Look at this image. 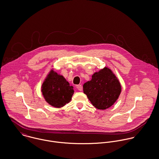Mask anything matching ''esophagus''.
Returning a JSON list of instances; mask_svg holds the SVG:
<instances>
[{
    "instance_id": "esophagus-1",
    "label": "esophagus",
    "mask_w": 159,
    "mask_h": 159,
    "mask_svg": "<svg viewBox=\"0 0 159 159\" xmlns=\"http://www.w3.org/2000/svg\"><path fill=\"white\" fill-rule=\"evenodd\" d=\"M77 88L79 91H82V85H78L77 86Z\"/></svg>"
}]
</instances>
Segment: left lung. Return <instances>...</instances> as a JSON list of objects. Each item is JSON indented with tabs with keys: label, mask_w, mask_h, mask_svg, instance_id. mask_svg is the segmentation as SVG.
I'll list each match as a JSON object with an SVG mask.
<instances>
[{
	"label": "left lung",
	"mask_w": 159,
	"mask_h": 159,
	"mask_svg": "<svg viewBox=\"0 0 159 159\" xmlns=\"http://www.w3.org/2000/svg\"><path fill=\"white\" fill-rule=\"evenodd\" d=\"M83 88L93 106L99 110L112 106L121 91L119 80L108 68L95 72L91 80L84 84Z\"/></svg>",
	"instance_id": "1"
}]
</instances>
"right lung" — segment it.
Listing matches in <instances>:
<instances>
[{
  "mask_svg": "<svg viewBox=\"0 0 159 159\" xmlns=\"http://www.w3.org/2000/svg\"><path fill=\"white\" fill-rule=\"evenodd\" d=\"M42 93L48 103L60 108L68 104L74 94L73 87L63 76L51 70L42 85Z\"/></svg>",
  "mask_w": 159,
  "mask_h": 159,
  "instance_id": "add662e5",
  "label": "right lung"
}]
</instances>
